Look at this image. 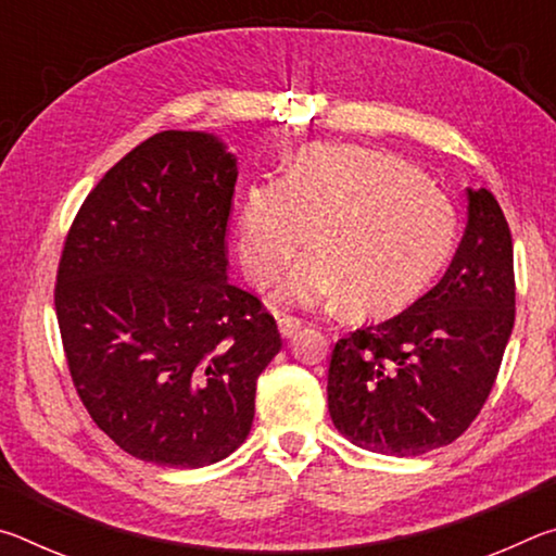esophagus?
<instances>
[{"label":"esophagus","mask_w":556,"mask_h":556,"mask_svg":"<svg viewBox=\"0 0 556 556\" xmlns=\"http://www.w3.org/2000/svg\"><path fill=\"white\" fill-rule=\"evenodd\" d=\"M277 328H279L281 338H294L301 331V321L294 316H285V318H279Z\"/></svg>","instance_id":"obj_1"}]
</instances>
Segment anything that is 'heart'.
I'll list each match as a JSON object with an SVG mask.
<instances>
[{
  "instance_id": "obj_1",
  "label": "heart",
  "mask_w": 556,
  "mask_h": 556,
  "mask_svg": "<svg viewBox=\"0 0 556 556\" xmlns=\"http://www.w3.org/2000/svg\"><path fill=\"white\" fill-rule=\"evenodd\" d=\"M277 291L285 308L345 301L361 316L407 308L456 244L451 195L402 159L361 147H308L279 184H255L240 211L238 255L257 289L275 285L304 248Z\"/></svg>"
}]
</instances>
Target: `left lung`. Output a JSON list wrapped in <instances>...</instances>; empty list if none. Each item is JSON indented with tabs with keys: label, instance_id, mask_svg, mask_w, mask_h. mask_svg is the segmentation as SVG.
Masks as SVG:
<instances>
[{
	"label": "left lung",
	"instance_id": "obj_1",
	"mask_svg": "<svg viewBox=\"0 0 556 556\" xmlns=\"http://www.w3.org/2000/svg\"><path fill=\"white\" fill-rule=\"evenodd\" d=\"M515 324L513 238L485 188H468V225L446 275L402 314L336 343L328 412L355 446L419 456L478 417Z\"/></svg>",
	"mask_w": 556,
	"mask_h": 556
}]
</instances>
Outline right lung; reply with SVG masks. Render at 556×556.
<instances>
[{"label": "right lung", "instance_id": "obj_1", "mask_svg": "<svg viewBox=\"0 0 556 556\" xmlns=\"http://www.w3.org/2000/svg\"><path fill=\"white\" fill-rule=\"evenodd\" d=\"M238 166L211 135L166 129L83 201L55 275V316L80 402L119 448L201 468L250 434L275 318L230 285Z\"/></svg>", "mask_w": 556, "mask_h": 556}]
</instances>
